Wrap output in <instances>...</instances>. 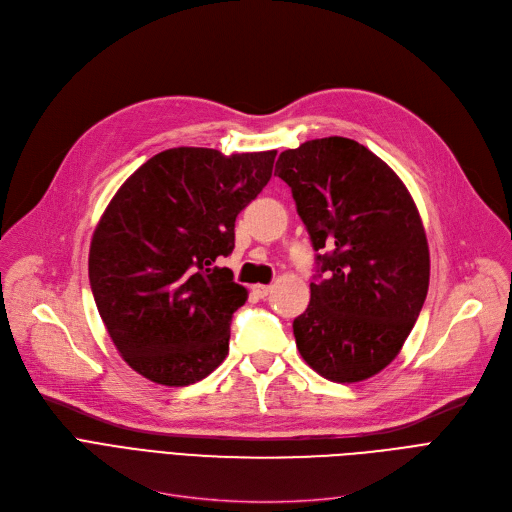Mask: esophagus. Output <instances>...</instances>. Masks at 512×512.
I'll return each instance as SVG.
<instances>
[{
  "label": "esophagus",
  "mask_w": 512,
  "mask_h": 512,
  "mask_svg": "<svg viewBox=\"0 0 512 512\" xmlns=\"http://www.w3.org/2000/svg\"><path fill=\"white\" fill-rule=\"evenodd\" d=\"M253 292L257 294V297H259V299H265V297H267V294H270V292H272V286H267V284H257V286H253Z\"/></svg>",
  "instance_id": "34e87169"
}]
</instances>
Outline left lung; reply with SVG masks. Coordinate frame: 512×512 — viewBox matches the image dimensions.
<instances>
[{"instance_id":"8db88e82","label":"left lung","mask_w":512,"mask_h":512,"mask_svg":"<svg viewBox=\"0 0 512 512\" xmlns=\"http://www.w3.org/2000/svg\"><path fill=\"white\" fill-rule=\"evenodd\" d=\"M276 174L321 251L309 307L292 321L299 353L330 382H363L394 361L427 297L417 205L388 164L344 137L282 151Z\"/></svg>"}]
</instances>
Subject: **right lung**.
<instances>
[{"label": "right lung", "instance_id": "obj_1", "mask_svg": "<svg viewBox=\"0 0 512 512\" xmlns=\"http://www.w3.org/2000/svg\"><path fill=\"white\" fill-rule=\"evenodd\" d=\"M276 151L176 147L153 155L103 211L89 251L97 311L122 359L161 386L195 384L228 355L247 290L228 267L234 222Z\"/></svg>", "mask_w": 512, "mask_h": 512}]
</instances>
